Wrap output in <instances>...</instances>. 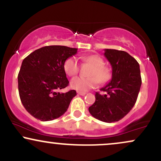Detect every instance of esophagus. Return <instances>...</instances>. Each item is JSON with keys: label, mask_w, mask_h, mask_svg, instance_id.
Wrapping results in <instances>:
<instances>
[{"label": "esophagus", "mask_w": 161, "mask_h": 161, "mask_svg": "<svg viewBox=\"0 0 161 161\" xmlns=\"http://www.w3.org/2000/svg\"><path fill=\"white\" fill-rule=\"evenodd\" d=\"M77 93H78V95H82V96H84V95H86V92H77Z\"/></svg>", "instance_id": "1"}]
</instances>
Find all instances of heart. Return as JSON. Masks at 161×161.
Returning a JSON list of instances; mask_svg holds the SVG:
<instances>
[{
  "label": "heart",
  "instance_id": "heart-1",
  "mask_svg": "<svg viewBox=\"0 0 161 161\" xmlns=\"http://www.w3.org/2000/svg\"><path fill=\"white\" fill-rule=\"evenodd\" d=\"M83 60L92 66L88 75L90 77H75L71 80V87L79 92H85L95 88L97 83L105 84L112 78L111 69L104 66V61L98 55H90L83 57ZM64 69L66 75L73 76L79 71L78 60L74 57H70L65 60Z\"/></svg>",
  "mask_w": 161,
  "mask_h": 161
}]
</instances>
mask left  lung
Instances as JSON below:
<instances>
[{
	"instance_id": "left-lung-1",
	"label": "left lung",
	"mask_w": 161,
	"mask_h": 161,
	"mask_svg": "<svg viewBox=\"0 0 161 161\" xmlns=\"http://www.w3.org/2000/svg\"><path fill=\"white\" fill-rule=\"evenodd\" d=\"M104 55L112 66V79L101 88L105 95L95 94V102L89 113L96 119L114 123L123 118L132 110L142 85L141 73L137 60L123 51L105 49Z\"/></svg>"
}]
</instances>
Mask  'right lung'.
<instances>
[{"instance_id":"obj_1","label":"right lung","mask_w":161,"mask_h":161,"mask_svg":"<svg viewBox=\"0 0 161 161\" xmlns=\"http://www.w3.org/2000/svg\"><path fill=\"white\" fill-rule=\"evenodd\" d=\"M77 53V48L60 45L37 49L23 60L18 74V89L25 110L41 121L60 117L76 95L75 90L60 93L69 81L64 64Z\"/></svg>"}]
</instances>
